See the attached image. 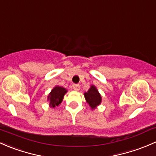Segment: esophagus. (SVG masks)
<instances>
[{
  "instance_id": "obj_1",
  "label": "esophagus",
  "mask_w": 156,
  "mask_h": 156,
  "mask_svg": "<svg viewBox=\"0 0 156 156\" xmlns=\"http://www.w3.org/2000/svg\"><path fill=\"white\" fill-rule=\"evenodd\" d=\"M73 89H74L75 91H79V90H80V85H78V84H73Z\"/></svg>"
}]
</instances>
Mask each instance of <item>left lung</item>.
Here are the masks:
<instances>
[{
	"label": "left lung",
	"mask_w": 156,
	"mask_h": 156,
	"mask_svg": "<svg viewBox=\"0 0 156 156\" xmlns=\"http://www.w3.org/2000/svg\"><path fill=\"white\" fill-rule=\"evenodd\" d=\"M84 96L86 102L89 104L92 110L95 109L101 103V96L94 85L90 87L87 92L84 93Z\"/></svg>",
	"instance_id": "1"
}]
</instances>
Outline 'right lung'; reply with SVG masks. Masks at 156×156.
Masks as SVG:
<instances>
[{
  "instance_id": "add662e5",
  "label": "right lung",
  "mask_w": 156,
  "mask_h": 156,
  "mask_svg": "<svg viewBox=\"0 0 156 156\" xmlns=\"http://www.w3.org/2000/svg\"><path fill=\"white\" fill-rule=\"evenodd\" d=\"M67 90L62 86H57L52 89L48 95V101H49V106L51 107H55L62 102L64 96L66 94Z\"/></svg>"
}]
</instances>
